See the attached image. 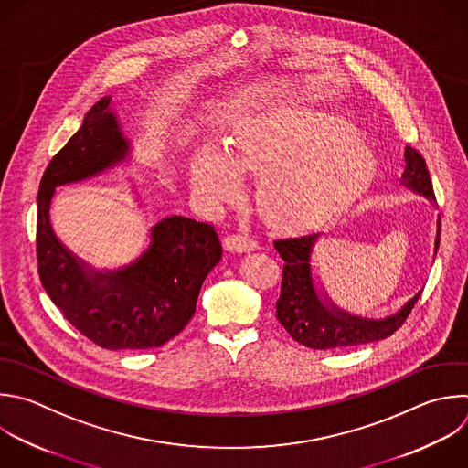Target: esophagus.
Here are the masks:
<instances>
[{"label": "esophagus", "mask_w": 468, "mask_h": 468, "mask_svg": "<svg viewBox=\"0 0 468 468\" xmlns=\"http://www.w3.org/2000/svg\"><path fill=\"white\" fill-rule=\"evenodd\" d=\"M224 248L228 251H233V253H246V251H253L259 248L257 240H253L251 237L248 235H242V233H233L229 237L224 239Z\"/></svg>", "instance_id": "34e87169"}]
</instances>
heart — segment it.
<instances>
[{
    "mask_svg": "<svg viewBox=\"0 0 468 468\" xmlns=\"http://www.w3.org/2000/svg\"><path fill=\"white\" fill-rule=\"evenodd\" d=\"M375 171V152L349 122L318 112H288L239 130L229 154L200 148L191 164V189L200 202L222 206L239 197L240 173L255 176L268 222L301 231L355 202Z\"/></svg>",
    "mask_w": 468,
    "mask_h": 468,
    "instance_id": "b5f03b06",
    "label": "heart"
}]
</instances>
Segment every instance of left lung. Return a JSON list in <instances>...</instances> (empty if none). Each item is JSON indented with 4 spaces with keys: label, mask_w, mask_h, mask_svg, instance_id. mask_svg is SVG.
<instances>
[{
    "label": "left lung",
    "mask_w": 468,
    "mask_h": 468,
    "mask_svg": "<svg viewBox=\"0 0 468 468\" xmlns=\"http://www.w3.org/2000/svg\"><path fill=\"white\" fill-rule=\"evenodd\" d=\"M404 160L406 167L402 173V186L428 198L430 202H435L431 180L422 155L415 148L406 146ZM439 233L441 222L437 218L433 259L439 248ZM318 239L320 235H306L273 242L277 253L284 261L281 295L275 303V316L279 324L297 344L320 351L362 346L391 336L406 322L413 304L420 297V292H417L399 313L384 320H367L346 313L316 286L313 264L310 262H313V251Z\"/></svg>",
    "instance_id": "8db88e82"
}]
</instances>
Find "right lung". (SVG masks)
Returning a JSON list of instances; mask_svg holds the SVG:
<instances>
[{
  "mask_svg": "<svg viewBox=\"0 0 468 468\" xmlns=\"http://www.w3.org/2000/svg\"><path fill=\"white\" fill-rule=\"evenodd\" d=\"M110 101L102 97L91 106L42 176L38 273L64 318L90 342L110 351H143L167 344L186 329L204 279L222 259V246L213 226L175 215L150 229V246L132 264L101 271L58 240L49 222L55 189L93 178L130 154Z\"/></svg>",
  "mask_w": 468,
  "mask_h": 468,
  "instance_id": "obj_1",
  "label": "right lung"
}]
</instances>
